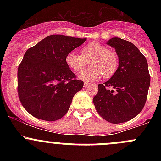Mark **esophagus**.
Segmentation results:
<instances>
[{
    "mask_svg": "<svg viewBox=\"0 0 161 161\" xmlns=\"http://www.w3.org/2000/svg\"><path fill=\"white\" fill-rule=\"evenodd\" d=\"M89 85H90V84H89L88 83V82H85V83H84V87H85V88H86V87H87V86H88Z\"/></svg>",
    "mask_w": 161,
    "mask_h": 161,
    "instance_id": "1",
    "label": "esophagus"
}]
</instances>
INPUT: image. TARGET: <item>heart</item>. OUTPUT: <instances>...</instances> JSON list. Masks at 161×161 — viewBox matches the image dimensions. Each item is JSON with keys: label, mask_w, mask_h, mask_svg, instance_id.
I'll use <instances>...</instances> for the list:
<instances>
[{"label": "heart", "mask_w": 161, "mask_h": 161, "mask_svg": "<svg viewBox=\"0 0 161 161\" xmlns=\"http://www.w3.org/2000/svg\"><path fill=\"white\" fill-rule=\"evenodd\" d=\"M82 54L69 52L65 58L67 65L73 71H81L90 61V67L79 74V78L86 82L96 80L101 77L110 78L118 67V55L98 42H92L82 48Z\"/></svg>", "instance_id": "heart-1"}]
</instances>
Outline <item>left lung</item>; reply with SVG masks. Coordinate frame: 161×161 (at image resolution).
Masks as SVG:
<instances>
[{
	"label": "left lung",
	"mask_w": 161,
	"mask_h": 161,
	"mask_svg": "<svg viewBox=\"0 0 161 161\" xmlns=\"http://www.w3.org/2000/svg\"><path fill=\"white\" fill-rule=\"evenodd\" d=\"M107 44L115 49L118 68L109 80L99 84L93 103L103 119L119 124L134 118L142 110L150 76L147 59L132 43L114 37Z\"/></svg>",
	"instance_id": "left-lung-1"
}]
</instances>
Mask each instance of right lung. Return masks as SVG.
Returning <instances> with one entry per match:
<instances>
[{
    "mask_svg": "<svg viewBox=\"0 0 161 161\" xmlns=\"http://www.w3.org/2000/svg\"><path fill=\"white\" fill-rule=\"evenodd\" d=\"M86 40L50 35L26 50L18 69V93L31 115L47 121L65 115L83 87L66 64V55Z\"/></svg>",
    "mask_w": 161,
    "mask_h": 161,
    "instance_id": "obj_1",
    "label": "right lung"
}]
</instances>
